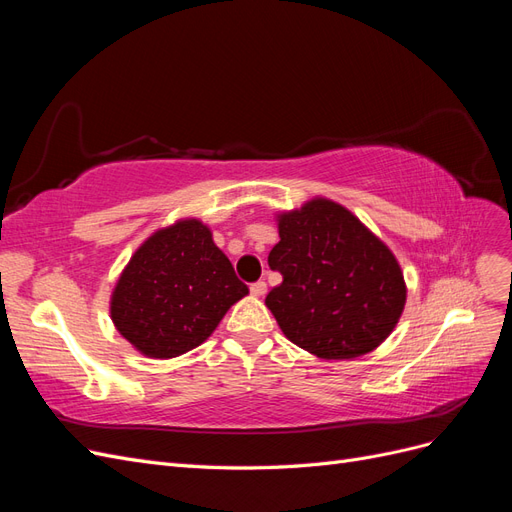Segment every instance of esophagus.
<instances>
[{"mask_svg":"<svg viewBox=\"0 0 512 512\" xmlns=\"http://www.w3.org/2000/svg\"><path fill=\"white\" fill-rule=\"evenodd\" d=\"M250 290H252V294L254 297H265V292H267V284L265 282H254L252 286H250Z\"/></svg>","mask_w":512,"mask_h":512,"instance_id":"1","label":"esophagus"}]
</instances>
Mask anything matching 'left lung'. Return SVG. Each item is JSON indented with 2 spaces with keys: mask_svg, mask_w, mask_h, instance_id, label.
Returning a JSON list of instances; mask_svg holds the SVG:
<instances>
[{
  "mask_svg": "<svg viewBox=\"0 0 512 512\" xmlns=\"http://www.w3.org/2000/svg\"><path fill=\"white\" fill-rule=\"evenodd\" d=\"M269 267L282 284L267 307L292 344L320 359H354L391 335L406 305L393 252L346 207L314 198L277 215Z\"/></svg>",
  "mask_w": 512,
  "mask_h": 512,
  "instance_id": "1",
  "label": "left lung"
}]
</instances>
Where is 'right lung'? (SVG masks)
Segmentation results:
<instances>
[{"label": "right lung", "mask_w": 512, "mask_h": 512, "mask_svg": "<svg viewBox=\"0 0 512 512\" xmlns=\"http://www.w3.org/2000/svg\"><path fill=\"white\" fill-rule=\"evenodd\" d=\"M247 294L200 220H179L138 247L111 297L117 331L151 359L200 346Z\"/></svg>", "instance_id": "add662e5"}]
</instances>
